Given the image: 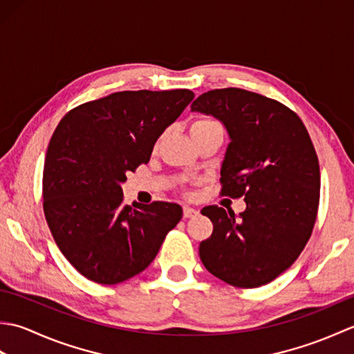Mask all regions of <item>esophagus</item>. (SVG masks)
Here are the masks:
<instances>
[{"instance_id": "34e87169", "label": "esophagus", "mask_w": 354, "mask_h": 354, "mask_svg": "<svg viewBox=\"0 0 354 354\" xmlns=\"http://www.w3.org/2000/svg\"><path fill=\"white\" fill-rule=\"evenodd\" d=\"M196 214H198V209H194L192 207H184V217H187V219H189V217L196 216Z\"/></svg>"}]
</instances>
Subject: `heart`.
Here are the masks:
<instances>
[{
	"instance_id": "1",
	"label": "heart",
	"mask_w": 354,
	"mask_h": 354,
	"mask_svg": "<svg viewBox=\"0 0 354 354\" xmlns=\"http://www.w3.org/2000/svg\"><path fill=\"white\" fill-rule=\"evenodd\" d=\"M208 131H223V127L219 122H217V120H214L212 117H198L196 120H193L190 124L192 137H194V135L208 132Z\"/></svg>"
}]
</instances>
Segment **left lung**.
<instances>
[{"mask_svg": "<svg viewBox=\"0 0 354 354\" xmlns=\"http://www.w3.org/2000/svg\"><path fill=\"white\" fill-rule=\"evenodd\" d=\"M227 127L222 196L246 209L202 208L213 232L199 245L208 272L236 288L268 284L309 242L319 205V162L301 118L286 104L240 88L212 89L192 103Z\"/></svg>", "mask_w": 354, "mask_h": 354, "instance_id": "left-lung-1", "label": "left lung"}]
</instances>
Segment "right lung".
<instances>
[{"instance_id": "add662e5", "label": "right lung", "mask_w": 354, "mask_h": 354, "mask_svg": "<svg viewBox=\"0 0 354 354\" xmlns=\"http://www.w3.org/2000/svg\"><path fill=\"white\" fill-rule=\"evenodd\" d=\"M190 89L122 91L68 111L48 142L42 205L59 250L88 280L118 284L142 272L183 217L178 204H124L126 173L193 100Z\"/></svg>"}]
</instances>
